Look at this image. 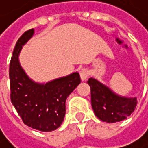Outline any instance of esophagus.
Listing matches in <instances>:
<instances>
[{
    "label": "esophagus",
    "instance_id": "34e87169",
    "mask_svg": "<svg viewBox=\"0 0 148 148\" xmlns=\"http://www.w3.org/2000/svg\"><path fill=\"white\" fill-rule=\"evenodd\" d=\"M80 76H81L82 81L87 80V78H88V76H89V71H88L86 68H82V69H81V71H80Z\"/></svg>",
    "mask_w": 148,
    "mask_h": 148
}]
</instances>
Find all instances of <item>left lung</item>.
Returning <instances> with one entry per match:
<instances>
[{
	"mask_svg": "<svg viewBox=\"0 0 148 148\" xmlns=\"http://www.w3.org/2000/svg\"><path fill=\"white\" fill-rule=\"evenodd\" d=\"M91 106L95 115L105 123H117L127 119L138 104L136 97H126L115 93L106 84L90 78Z\"/></svg>",
	"mask_w": 148,
	"mask_h": 148,
	"instance_id": "8db88e82",
	"label": "left lung"
}]
</instances>
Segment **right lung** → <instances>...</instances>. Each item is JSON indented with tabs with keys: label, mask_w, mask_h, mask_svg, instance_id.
<instances>
[{
	"label": "right lung",
	"mask_w": 148,
	"mask_h": 148,
	"mask_svg": "<svg viewBox=\"0 0 148 148\" xmlns=\"http://www.w3.org/2000/svg\"><path fill=\"white\" fill-rule=\"evenodd\" d=\"M28 30L16 42L10 65L11 103L25 124L40 132H52L62 124L66 114V101L81 82L78 72L47 82L29 77L19 62L24 45L34 36Z\"/></svg>",
	"instance_id": "right-lung-1"
}]
</instances>
